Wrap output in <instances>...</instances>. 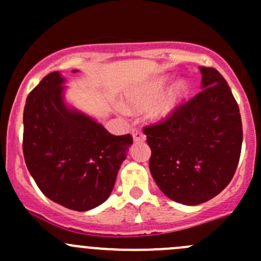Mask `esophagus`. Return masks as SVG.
<instances>
[{"instance_id":"1","label":"esophagus","mask_w":261,"mask_h":261,"mask_svg":"<svg viewBox=\"0 0 261 261\" xmlns=\"http://www.w3.org/2000/svg\"><path fill=\"white\" fill-rule=\"evenodd\" d=\"M133 139L135 143H142V142H145V135L140 133V131L133 130Z\"/></svg>"}]
</instances>
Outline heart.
Instances as JSON below:
<instances>
[{
    "label": "heart",
    "mask_w": 261,
    "mask_h": 261,
    "mask_svg": "<svg viewBox=\"0 0 261 261\" xmlns=\"http://www.w3.org/2000/svg\"><path fill=\"white\" fill-rule=\"evenodd\" d=\"M169 77L162 75L142 86L131 89L123 95V107L130 112H142L152 123H162L174 116L188 96L189 87L186 80H176L166 89ZM164 93V94L162 92Z\"/></svg>",
    "instance_id": "heart-1"
}]
</instances>
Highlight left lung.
Masks as SVG:
<instances>
[{
  "label": "left lung",
  "instance_id": "8db88e82",
  "mask_svg": "<svg viewBox=\"0 0 261 261\" xmlns=\"http://www.w3.org/2000/svg\"><path fill=\"white\" fill-rule=\"evenodd\" d=\"M201 89L167 121L145 127L149 170L161 192L182 204L218 196L234 175L242 147L238 104L223 75L199 67Z\"/></svg>",
  "mask_w": 261,
  "mask_h": 261
}]
</instances>
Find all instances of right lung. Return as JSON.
I'll return each mask as SVG.
<instances>
[{"instance_id":"right-lung-1","label":"right lung","mask_w":261,"mask_h":261,"mask_svg":"<svg viewBox=\"0 0 261 261\" xmlns=\"http://www.w3.org/2000/svg\"><path fill=\"white\" fill-rule=\"evenodd\" d=\"M64 84L62 73L51 72L27 97L24 160L47 198L87 211L111 196L133 138L112 135L94 117L69 106Z\"/></svg>"}]
</instances>
